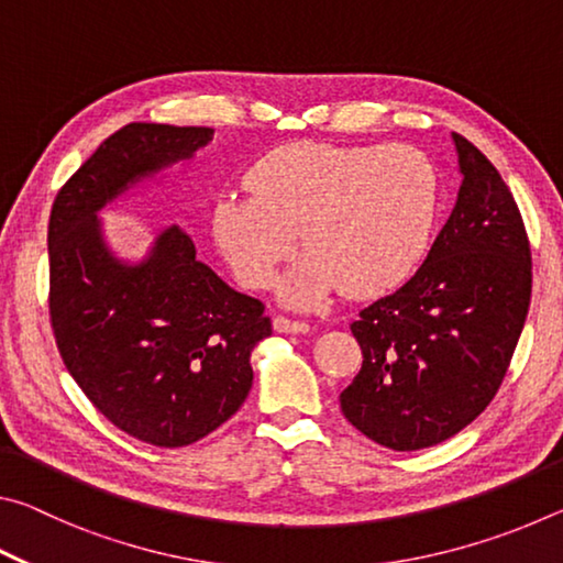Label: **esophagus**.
<instances>
[{"mask_svg": "<svg viewBox=\"0 0 563 563\" xmlns=\"http://www.w3.org/2000/svg\"><path fill=\"white\" fill-rule=\"evenodd\" d=\"M273 328H275V332H285V335H288V332H295V335H305V332L310 330L308 322L290 320V318H285V316H275L273 318Z\"/></svg>", "mask_w": 563, "mask_h": 563, "instance_id": "esophagus-1", "label": "esophagus"}]
</instances>
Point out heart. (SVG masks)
I'll return each mask as SVG.
<instances>
[{"instance_id": "obj_1", "label": "heart", "mask_w": 563, "mask_h": 563, "mask_svg": "<svg viewBox=\"0 0 563 563\" xmlns=\"http://www.w3.org/2000/svg\"><path fill=\"white\" fill-rule=\"evenodd\" d=\"M245 194L213 206V238L238 283L271 288L295 247L283 298L312 308L335 290L369 298L402 283L430 247L440 176L412 146L295 141L255 161Z\"/></svg>"}]
</instances>
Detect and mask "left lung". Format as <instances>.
<instances>
[{
  "instance_id": "8db88e82",
  "label": "left lung",
  "mask_w": 563,
  "mask_h": 563,
  "mask_svg": "<svg viewBox=\"0 0 563 563\" xmlns=\"http://www.w3.org/2000/svg\"><path fill=\"white\" fill-rule=\"evenodd\" d=\"M462 186L402 288L360 310L362 367L342 389L352 427L395 452L450 440L497 395L531 300V247L509 186L452 133Z\"/></svg>"
}]
</instances>
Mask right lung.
Here are the masks:
<instances>
[{
  "mask_svg": "<svg viewBox=\"0 0 563 563\" xmlns=\"http://www.w3.org/2000/svg\"><path fill=\"white\" fill-rule=\"evenodd\" d=\"M213 129L129 123L66 180L49 218L56 347L91 405L136 440L186 446L218 430L253 385L251 352L273 332L265 305L196 258L184 228L144 261L109 251L99 211L139 180L194 158Z\"/></svg>",
  "mask_w": 563,
  "mask_h": 563,
  "instance_id": "obj_1",
  "label": "right lung"
}]
</instances>
